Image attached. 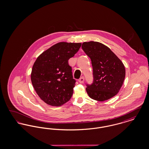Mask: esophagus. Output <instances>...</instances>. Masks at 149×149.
<instances>
[{
    "label": "esophagus",
    "mask_w": 149,
    "mask_h": 149,
    "mask_svg": "<svg viewBox=\"0 0 149 149\" xmlns=\"http://www.w3.org/2000/svg\"><path fill=\"white\" fill-rule=\"evenodd\" d=\"M78 81H79V82L80 83H83L84 81V78L83 77L80 78V79L78 80Z\"/></svg>",
    "instance_id": "34e87169"
}]
</instances>
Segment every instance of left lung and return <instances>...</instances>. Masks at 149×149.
Instances as JSON below:
<instances>
[{
    "instance_id": "obj_1",
    "label": "left lung",
    "mask_w": 149,
    "mask_h": 149,
    "mask_svg": "<svg viewBox=\"0 0 149 149\" xmlns=\"http://www.w3.org/2000/svg\"><path fill=\"white\" fill-rule=\"evenodd\" d=\"M81 47L91 58L93 70V83L86 88L89 97L100 102L113 97L119 92L125 78L123 63L102 43L84 42Z\"/></svg>"
}]
</instances>
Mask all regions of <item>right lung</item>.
Wrapping results in <instances>:
<instances>
[{
    "mask_svg": "<svg viewBox=\"0 0 149 149\" xmlns=\"http://www.w3.org/2000/svg\"><path fill=\"white\" fill-rule=\"evenodd\" d=\"M81 45L57 43L37 58L31 79L36 92L46 104L61 106L71 98L75 80L68 60L78 52Z\"/></svg>",
    "mask_w": 149,
    "mask_h": 149,
    "instance_id": "add662e5",
    "label": "right lung"
}]
</instances>
